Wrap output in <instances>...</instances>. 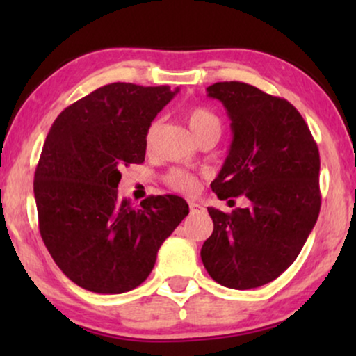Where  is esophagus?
<instances>
[{
    "label": "esophagus",
    "mask_w": 356,
    "mask_h": 356,
    "mask_svg": "<svg viewBox=\"0 0 356 356\" xmlns=\"http://www.w3.org/2000/svg\"><path fill=\"white\" fill-rule=\"evenodd\" d=\"M189 211H191V213H197V212H202L204 207L197 202H189Z\"/></svg>",
    "instance_id": "1"
}]
</instances>
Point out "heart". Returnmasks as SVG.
Returning <instances> with one entry per match:
<instances>
[{
	"mask_svg": "<svg viewBox=\"0 0 356 356\" xmlns=\"http://www.w3.org/2000/svg\"><path fill=\"white\" fill-rule=\"evenodd\" d=\"M186 121L189 128L193 131V134L196 136V139L201 138V136L206 133L220 134V129H222L220 118H218L212 110L204 108V106H191V108H188ZM155 126H157V123H152L149 126L147 134H145V143L147 144H150V140H152ZM163 179L168 188H172L173 191L181 193V194L197 193L199 184H201L196 173L188 172V170H183V168L170 170V172L165 175Z\"/></svg>",
	"mask_w": 356,
	"mask_h": 356,
	"instance_id": "b5f03b06",
	"label": "heart"
}]
</instances>
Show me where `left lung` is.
Listing matches in <instances>:
<instances>
[{
  "instance_id": "left-lung-1",
  "label": "left lung",
  "mask_w": 356,
  "mask_h": 356,
  "mask_svg": "<svg viewBox=\"0 0 356 356\" xmlns=\"http://www.w3.org/2000/svg\"><path fill=\"white\" fill-rule=\"evenodd\" d=\"M209 97L232 120L230 152L212 181L218 199L246 196L251 207H207L212 235L201 250L213 280L235 290L275 280L298 257L321 209L319 150L289 100L245 82H216Z\"/></svg>"
}]
</instances>
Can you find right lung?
Returning a JSON list of instances; mask_svg holds the SVG:
<instances>
[{"instance_id": "obj_1", "label": "right lung", "mask_w": 356, "mask_h": 356, "mask_svg": "<svg viewBox=\"0 0 356 356\" xmlns=\"http://www.w3.org/2000/svg\"><path fill=\"white\" fill-rule=\"evenodd\" d=\"M177 92L113 82L51 124L33 177L38 228L56 266L82 289L115 295L139 286L189 213L179 196H149L134 209L116 189L121 168L144 162L149 126Z\"/></svg>"}]
</instances>
